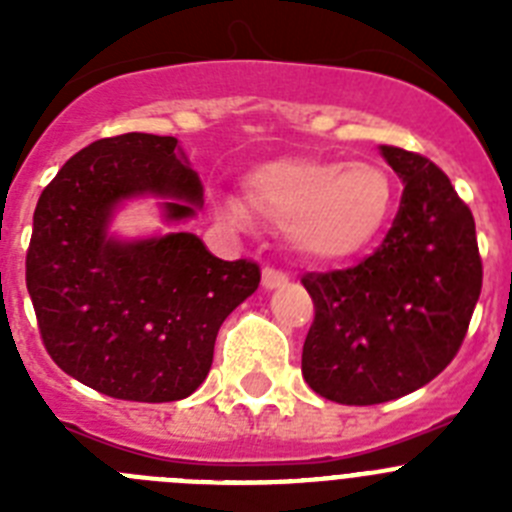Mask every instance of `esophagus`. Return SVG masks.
I'll list each match as a JSON object with an SVG mask.
<instances>
[{
    "mask_svg": "<svg viewBox=\"0 0 512 512\" xmlns=\"http://www.w3.org/2000/svg\"><path fill=\"white\" fill-rule=\"evenodd\" d=\"M287 274H284L282 269H274V266H266L264 269V277H261V284H264L266 289H277V287H284L287 284Z\"/></svg>",
    "mask_w": 512,
    "mask_h": 512,
    "instance_id": "esophagus-1",
    "label": "esophagus"
}]
</instances>
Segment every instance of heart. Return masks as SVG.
Instances as JSON below:
<instances>
[{"label": "heart", "mask_w": 512, "mask_h": 512, "mask_svg": "<svg viewBox=\"0 0 512 512\" xmlns=\"http://www.w3.org/2000/svg\"><path fill=\"white\" fill-rule=\"evenodd\" d=\"M243 192L253 210L284 225L289 246L323 261L369 246L392 207L390 174L369 161H271L243 179ZM217 210L230 223L246 220L235 200H220Z\"/></svg>", "instance_id": "1"}]
</instances>
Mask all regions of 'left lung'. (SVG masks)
<instances>
[{
  "mask_svg": "<svg viewBox=\"0 0 512 512\" xmlns=\"http://www.w3.org/2000/svg\"><path fill=\"white\" fill-rule=\"evenodd\" d=\"M402 189L382 246L356 266L310 271L315 320L302 377L341 405H379L420 390L467 336L482 292L472 210L431 158L382 146Z\"/></svg>",
  "mask_w": 512,
  "mask_h": 512,
  "instance_id": "obj_1",
  "label": "left lung"
}]
</instances>
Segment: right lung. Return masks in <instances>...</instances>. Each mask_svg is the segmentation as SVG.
Listing matches in <instances>:
<instances>
[{
	"mask_svg": "<svg viewBox=\"0 0 512 512\" xmlns=\"http://www.w3.org/2000/svg\"><path fill=\"white\" fill-rule=\"evenodd\" d=\"M164 197L169 220L202 207L197 171L171 135L125 133L71 156L40 194L25 282L45 351L107 397L174 402L212 366L217 330L256 292V261H223L192 233L117 241L122 200Z\"/></svg>",
	"mask_w": 512,
	"mask_h": 512,
	"instance_id": "add662e5",
	"label": "right lung"
}]
</instances>
